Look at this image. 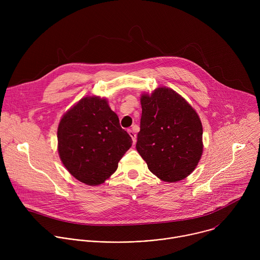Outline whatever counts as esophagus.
<instances>
[{
	"label": "esophagus",
	"instance_id": "34e87169",
	"mask_svg": "<svg viewBox=\"0 0 260 260\" xmlns=\"http://www.w3.org/2000/svg\"><path fill=\"white\" fill-rule=\"evenodd\" d=\"M127 132H128L129 136H131V137H132V139H133V143H134V144H136V142H137V135H136L135 129H134V128H132V129H128Z\"/></svg>",
	"mask_w": 260,
	"mask_h": 260
}]
</instances>
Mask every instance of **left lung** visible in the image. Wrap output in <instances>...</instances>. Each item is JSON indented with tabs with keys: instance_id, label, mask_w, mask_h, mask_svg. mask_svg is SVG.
<instances>
[{
	"instance_id": "1",
	"label": "left lung",
	"mask_w": 260,
	"mask_h": 260,
	"mask_svg": "<svg viewBox=\"0 0 260 260\" xmlns=\"http://www.w3.org/2000/svg\"><path fill=\"white\" fill-rule=\"evenodd\" d=\"M136 148L148 169L166 182L189 176L203 154V125L196 110L175 90L158 87L141 96Z\"/></svg>"
}]
</instances>
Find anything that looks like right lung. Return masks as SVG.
Listing matches in <instances>:
<instances>
[{
    "mask_svg": "<svg viewBox=\"0 0 260 260\" xmlns=\"http://www.w3.org/2000/svg\"><path fill=\"white\" fill-rule=\"evenodd\" d=\"M132 143L108 101L100 96L81 99L63 114L57 128L61 162L73 177L90 186L110 178Z\"/></svg>",
    "mask_w": 260,
    "mask_h": 260,
    "instance_id": "obj_1",
    "label": "right lung"
}]
</instances>
